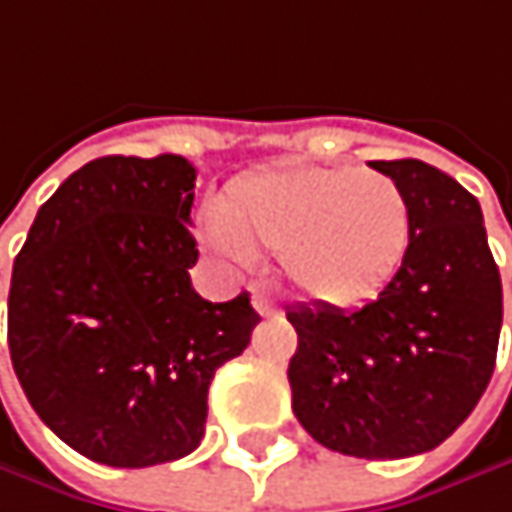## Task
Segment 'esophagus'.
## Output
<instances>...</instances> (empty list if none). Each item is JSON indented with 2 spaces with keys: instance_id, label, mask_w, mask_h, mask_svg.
Wrapping results in <instances>:
<instances>
[{
  "instance_id": "1",
  "label": "esophagus",
  "mask_w": 512,
  "mask_h": 512,
  "mask_svg": "<svg viewBox=\"0 0 512 512\" xmlns=\"http://www.w3.org/2000/svg\"><path fill=\"white\" fill-rule=\"evenodd\" d=\"M252 304H255V310L260 316H275V313H278V304L272 302L266 293H255V296H252Z\"/></svg>"
}]
</instances>
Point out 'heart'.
<instances>
[{"label":"heart","instance_id":"b5f03b06","mask_svg":"<svg viewBox=\"0 0 512 512\" xmlns=\"http://www.w3.org/2000/svg\"><path fill=\"white\" fill-rule=\"evenodd\" d=\"M410 205L398 181L357 166H275L234 181L222 213L202 219V243L246 269L255 249L281 252L293 287L322 304L372 299L401 266Z\"/></svg>","mask_w":512,"mask_h":512}]
</instances>
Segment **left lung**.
I'll use <instances>...</instances> for the list:
<instances>
[{
	"label": "left lung",
	"mask_w": 512,
	"mask_h": 512,
	"mask_svg": "<svg viewBox=\"0 0 512 512\" xmlns=\"http://www.w3.org/2000/svg\"><path fill=\"white\" fill-rule=\"evenodd\" d=\"M410 205V243L375 302L287 310L293 413L331 451L398 460L437 448L487 390L501 275L478 199L425 161H372Z\"/></svg>",
	"instance_id": "1"
}]
</instances>
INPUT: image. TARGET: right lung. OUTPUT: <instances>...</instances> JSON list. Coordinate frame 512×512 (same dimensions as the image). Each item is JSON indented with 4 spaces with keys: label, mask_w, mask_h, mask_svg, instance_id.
Instances as JSON below:
<instances>
[{
    "label": "right lung",
    "mask_w": 512,
    "mask_h": 512,
    "mask_svg": "<svg viewBox=\"0 0 512 512\" xmlns=\"http://www.w3.org/2000/svg\"><path fill=\"white\" fill-rule=\"evenodd\" d=\"M196 166L84 163L37 210L14 260L8 349L34 413L78 454L146 469L199 448L208 387L260 322L249 293L190 284Z\"/></svg>",
    "instance_id": "add662e5"
}]
</instances>
